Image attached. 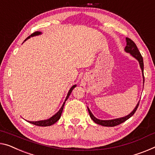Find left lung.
<instances>
[{"instance_id":"1","label":"left lung","mask_w":155,"mask_h":155,"mask_svg":"<svg viewBox=\"0 0 155 155\" xmlns=\"http://www.w3.org/2000/svg\"><path fill=\"white\" fill-rule=\"evenodd\" d=\"M126 42H127V46H126L125 48V51L126 53H130L133 58H134L138 61H139L140 68H141V71H142L143 79V84H144L143 59L141 54L140 53L137 45L135 44V43L132 40H131L130 39H129V38H126ZM139 101L137 103V105H136L135 108L133 109L132 112L128 114V115L123 116V117H121V118L111 119V120H100V119H97L94 116V114L91 113V111H90V109L88 107H87V109H88V111H89V113L90 117H91L92 120H94L95 123H97V124L101 125L102 126H105V127H114V126H116L119 124H121V123L125 122V120H127V119H129L130 117H132V116L134 115V114L136 112V111H137L138 107H139Z\"/></svg>"}]
</instances>
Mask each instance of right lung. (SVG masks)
Returning a JSON list of instances; mask_svg holds the SVG:
<instances>
[{
  "instance_id": "1",
  "label": "right lung",
  "mask_w": 155,
  "mask_h": 155,
  "mask_svg": "<svg viewBox=\"0 0 155 155\" xmlns=\"http://www.w3.org/2000/svg\"><path fill=\"white\" fill-rule=\"evenodd\" d=\"M41 34H42L41 32H38V31H37V32H35L34 33H32V34L31 35H30V36L28 37V38H26L24 41H25L26 40H28V39H30V37H35V36H38V35H40ZM24 41H23V43H24ZM76 86H77V85L75 84V85H73V86H72V87H71V88L69 89V91H68V94L66 97V99L64 102L62 106L61 107V108L59 109V110L58 111V112L54 114V115L52 116V117H51L48 119H46V120H38V121H28L27 120L28 122H29L30 123H32V124L37 125V126H41V127H46V126H51L52 125L54 124V123H55L58 120H59V118H60L61 113H62V111H63V109H64V104H65V102L67 101V99L68 98V97H69V96L71 95V92H72V91H73V89H74Z\"/></svg>"
}]
</instances>
